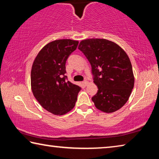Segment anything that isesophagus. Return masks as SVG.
<instances>
[{
    "label": "esophagus",
    "mask_w": 159,
    "mask_h": 159,
    "mask_svg": "<svg viewBox=\"0 0 159 159\" xmlns=\"http://www.w3.org/2000/svg\"><path fill=\"white\" fill-rule=\"evenodd\" d=\"M83 85H84L85 86H86V85H88V83H89V82H88L87 80H85L83 82Z\"/></svg>",
    "instance_id": "1"
}]
</instances>
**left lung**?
I'll list each match as a JSON object with an SVG mask.
<instances>
[{
    "mask_svg": "<svg viewBox=\"0 0 159 159\" xmlns=\"http://www.w3.org/2000/svg\"><path fill=\"white\" fill-rule=\"evenodd\" d=\"M79 49L90 63L94 83L98 90L92 100L105 113L117 111L128 100L134 78L130 59L119 45L104 39L80 42Z\"/></svg>",
    "mask_w": 159,
    "mask_h": 159,
    "instance_id": "8db88e82",
    "label": "left lung"
}]
</instances>
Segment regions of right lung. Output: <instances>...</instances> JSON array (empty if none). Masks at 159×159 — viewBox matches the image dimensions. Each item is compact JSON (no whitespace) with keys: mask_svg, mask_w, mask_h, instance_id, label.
I'll list each match as a JSON object with an SVG mask.
<instances>
[{"mask_svg":"<svg viewBox=\"0 0 159 159\" xmlns=\"http://www.w3.org/2000/svg\"><path fill=\"white\" fill-rule=\"evenodd\" d=\"M79 41L55 40L40 50L31 71V90L48 111L64 115L74 108L81 88L66 80V61L76 49Z\"/></svg>","mask_w":159,"mask_h":159,"instance_id":"right-lung-1","label":"right lung"}]
</instances>
